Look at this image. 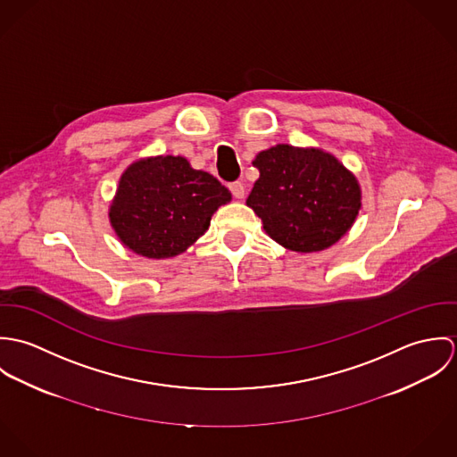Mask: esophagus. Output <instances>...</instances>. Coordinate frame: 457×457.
Wrapping results in <instances>:
<instances>
[{
	"mask_svg": "<svg viewBox=\"0 0 457 457\" xmlns=\"http://www.w3.org/2000/svg\"><path fill=\"white\" fill-rule=\"evenodd\" d=\"M230 192L236 198H243L245 196V185L241 181H236V183H230Z\"/></svg>",
	"mask_w": 457,
	"mask_h": 457,
	"instance_id": "esophagus-1",
	"label": "esophagus"
}]
</instances>
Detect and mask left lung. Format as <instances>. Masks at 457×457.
Instances as JSON below:
<instances>
[{
    "label": "left lung",
    "instance_id": "1",
    "mask_svg": "<svg viewBox=\"0 0 457 457\" xmlns=\"http://www.w3.org/2000/svg\"><path fill=\"white\" fill-rule=\"evenodd\" d=\"M261 178L246 204L281 246L312 253L337 243L361 209L355 176L315 147L278 144L253 160Z\"/></svg>",
    "mask_w": 457,
    "mask_h": 457
}]
</instances>
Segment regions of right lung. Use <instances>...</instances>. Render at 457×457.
Returning a JSON list of instances; mask_svg holds the SVG:
<instances>
[{"label":"right lung","instance_id":"1","mask_svg":"<svg viewBox=\"0 0 457 457\" xmlns=\"http://www.w3.org/2000/svg\"><path fill=\"white\" fill-rule=\"evenodd\" d=\"M230 192L183 156L144 158L123 172L109 209L111 225L133 253L170 259L192 246L209 228Z\"/></svg>","mask_w":457,"mask_h":457}]
</instances>
